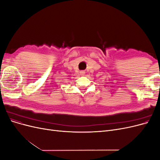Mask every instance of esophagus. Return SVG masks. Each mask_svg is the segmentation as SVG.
Here are the masks:
<instances>
[{"label":"esophagus","mask_w":160,"mask_h":160,"mask_svg":"<svg viewBox=\"0 0 160 160\" xmlns=\"http://www.w3.org/2000/svg\"><path fill=\"white\" fill-rule=\"evenodd\" d=\"M80 73H81V75H84L85 73V72L84 71H81L80 72Z\"/></svg>","instance_id":"obj_1"}]
</instances>
